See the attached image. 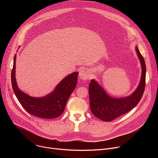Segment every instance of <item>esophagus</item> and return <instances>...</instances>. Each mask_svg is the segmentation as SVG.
<instances>
[{
	"label": "esophagus",
	"instance_id": "34e87169",
	"mask_svg": "<svg viewBox=\"0 0 158 158\" xmlns=\"http://www.w3.org/2000/svg\"><path fill=\"white\" fill-rule=\"evenodd\" d=\"M90 77V73L86 69H82L79 73V78L82 80H87L89 79Z\"/></svg>",
	"mask_w": 158,
	"mask_h": 158
}]
</instances>
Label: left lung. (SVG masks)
<instances>
[{"instance_id": "1", "label": "left lung", "mask_w": 158, "mask_h": 158, "mask_svg": "<svg viewBox=\"0 0 158 158\" xmlns=\"http://www.w3.org/2000/svg\"><path fill=\"white\" fill-rule=\"evenodd\" d=\"M136 52L142 72L139 84L132 94L121 98L111 97L96 80L91 79L89 86L90 108L96 118L106 122L112 121L130 111L140 101L145 89L146 68L144 59L138 47Z\"/></svg>"}]
</instances>
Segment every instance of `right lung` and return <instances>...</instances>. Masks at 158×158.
Instances as JSON below:
<instances>
[{
	"mask_svg": "<svg viewBox=\"0 0 158 158\" xmlns=\"http://www.w3.org/2000/svg\"><path fill=\"white\" fill-rule=\"evenodd\" d=\"M16 54L14 57L11 82L13 91L18 101L29 114L44 119H53L60 116L64 110L67 100L77 82L78 72L64 78L54 91L44 97L34 98L26 94L19 88L15 79Z\"/></svg>",
	"mask_w": 158,
	"mask_h": 158,
	"instance_id": "right-lung-1",
	"label": "right lung"
}]
</instances>
